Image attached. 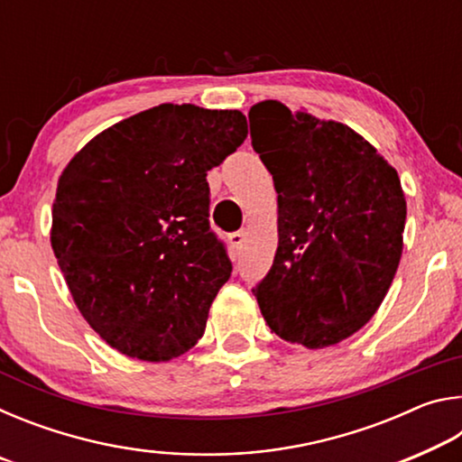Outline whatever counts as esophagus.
<instances>
[{
    "label": "esophagus",
    "mask_w": 462,
    "mask_h": 462,
    "mask_svg": "<svg viewBox=\"0 0 462 462\" xmlns=\"http://www.w3.org/2000/svg\"><path fill=\"white\" fill-rule=\"evenodd\" d=\"M245 242H246V230H236V232L230 234V245L236 250L245 246Z\"/></svg>",
    "instance_id": "34e87169"
}]
</instances>
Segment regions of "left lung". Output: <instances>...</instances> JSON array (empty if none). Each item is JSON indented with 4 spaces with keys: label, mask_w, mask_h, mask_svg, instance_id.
Returning a JSON list of instances; mask_svg holds the SVG:
<instances>
[{
    "label": "left lung",
    "mask_w": 462,
    "mask_h": 462,
    "mask_svg": "<svg viewBox=\"0 0 462 462\" xmlns=\"http://www.w3.org/2000/svg\"><path fill=\"white\" fill-rule=\"evenodd\" d=\"M254 152L275 181L279 246L253 293L271 330L308 348L369 322L402 259L397 171L355 130L269 99L250 107Z\"/></svg>",
    "instance_id": "obj_1"
}]
</instances>
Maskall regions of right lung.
I'll use <instances>...</instances> for the list:
<instances>
[{"label": "right lung", "mask_w": 462, "mask_h": 462, "mask_svg": "<svg viewBox=\"0 0 462 462\" xmlns=\"http://www.w3.org/2000/svg\"><path fill=\"white\" fill-rule=\"evenodd\" d=\"M246 134L238 109L162 104L101 132L62 171L54 256L83 318L122 355L169 361L203 336L232 273L206 177Z\"/></svg>", "instance_id": "right-lung-1"}]
</instances>
